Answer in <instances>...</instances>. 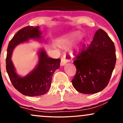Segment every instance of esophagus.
Returning <instances> with one entry per match:
<instances>
[{
  "mask_svg": "<svg viewBox=\"0 0 123 123\" xmlns=\"http://www.w3.org/2000/svg\"><path fill=\"white\" fill-rule=\"evenodd\" d=\"M69 61L70 58L68 57H66V55L63 56L62 58L61 59V66H64L65 65H66Z\"/></svg>",
  "mask_w": 123,
  "mask_h": 123,
  "instance_id": "obj_1",
  "label": "esophagus"
}]
</instances>
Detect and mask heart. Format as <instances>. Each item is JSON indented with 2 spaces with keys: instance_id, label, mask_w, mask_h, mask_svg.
<instances>
[{
  "instance_id": "obj_1",
  "label": "heart",
  "mask_w": 123,
  "mask_h": 123,
  "mask_svg": "<svg viewBox=\"0 0 123 123\" xmlns=\"http://www.w3.org/2000/svg\"><path fill=\"white\" fill-rule=\"evenodd\" d=\"M72 40V38H63L58 40V43L62 45H68L69 44Z\"/></svg>"
}]
</instances>
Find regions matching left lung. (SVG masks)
I'll list each match as a JSON object with an SVG mask.
<instances>
[{
  "label": "left lung",
  "mask_w": 123,
  "mask_h": 123,
  "mask_svg": "<svg viewBox=\"0 0 123 123\" xmlns=\"http://www.w3.org/2000/svg\"><path fill=\"white\" fill-rule=\"evenodd\" d=\"M116 62L113 42L99 29L89 45H84L76 55L73 63L76 68L72 80L74 88L82 94L100 92L106 87Z\"/></svg>",
  "instance_id": "8db88e82"
}]
</instances>
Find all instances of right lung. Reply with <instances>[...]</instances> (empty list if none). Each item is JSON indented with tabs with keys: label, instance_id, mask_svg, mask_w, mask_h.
<instances>
[{
	"label": "right lung",
	"instance_id": "add662e5",
	"mask_svg": "<svg viewBox=\"0 0 123 123\" xmlns=\"http://www.w3.org/2000/svg\"><path fill=\"white\" fill-rule=\"evenodd\" d=\"M42 33L39 26H26L18 31L10 40L7 47L6 70L14 88L23 95L35 97L44 95L51 87V79L55 70L59 68L60 59L48 57L44 49L37 51L38 62L32 71L25 76L17 74L12 60L14 49L19 44L28 42L31 39L41 42Z\"/></svg>",
	"mask_w": 123,
	"mask_h": 123
}]
</instances>
